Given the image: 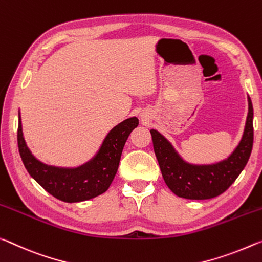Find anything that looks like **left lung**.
Returning a JSON list of instances; mask_svg holds the SVG:
<instances>
[{"mask_svg":"<svg viewBox=\"0 0 262 262\" xmlns=\"http://www.w3.org/2000/svg\"><path fill=\"white\" fill-rule=\"evenodd\" d=\"M154 153L162 177L175 195L189 200H208L224 192L242 173L253 146V106L248 97V115L243 138L228 159L216 165L195 166L184 162L159 132L151 130Z\"/></svg>","mask_w":262,"mask_h":262,"instance_id":"left-lung-1","label":"left lung"}]
</instances>
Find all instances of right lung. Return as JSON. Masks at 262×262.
I'll list each match as a JSON object with an SVG mask.
<instances>
[{
  "instance_id": "1",
  "label": "right lung",
  "mask_w": 262,
  "mask_h": 262,
  "mask_svg": "<svg viewBox=\"0 0 262 262\" xmlns=\"http://www.w3.org/2000/svg\"><path fill=\"white\" fill-rule=\"evenodd\" d=\"M138 124L136 117L119 123L105 137L95 158L74 169L57 168L38 161L24 141L20 117L17 143L25 168L47 192L63 202H81L94 199L108 190L117 173L125 141Z\"/></svg>"
}]
</instances>
